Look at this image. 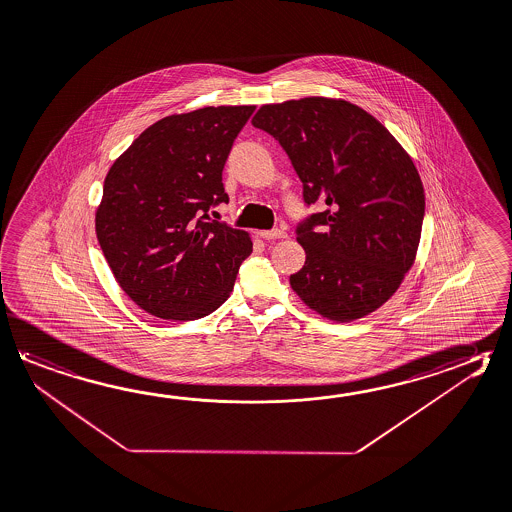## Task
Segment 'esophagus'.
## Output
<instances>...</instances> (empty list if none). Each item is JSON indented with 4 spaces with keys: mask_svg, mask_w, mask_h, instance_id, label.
<instances>
[{
    "mask_svg": "<svg viewBox=\"0 0 512 512\" xmlns=\"http://www.w3.org/2000/svg\"><path fill=\"white\" fill-rule=\"evenodd\" d=\"M261 233L262 239L275 240V239H286L288 237V233L286 231L281 230V228H275V230L268 231H259Z\"/></svg>",
    "mask_w": 512,
    "mask_h": 512,
    "instance_id": "1",
    "label": "esophagus"
}]
</instances>
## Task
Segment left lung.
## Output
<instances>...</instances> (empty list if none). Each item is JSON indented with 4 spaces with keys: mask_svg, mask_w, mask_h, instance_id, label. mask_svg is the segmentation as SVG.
<instances>
[{
    "mask_svg": "<svg viewBox=\"0 0 512 512\" xmlns=\"http://www.w3.org/2000/svg\"><path fill=\"white\" fill-rule=\"evenodd\" d=\"M251 124L279 140L319 204L297 228L304 266L293 292L335 323L376 312L397 292L418 253L425 189L412 158L365 109L308 96L262 105Z\"/></svg>",
    "mask_w": 512,
    "mask_h": 512,
    "instance_id": "left-lung-1",
    "label": "left lung"
}]
</instances>
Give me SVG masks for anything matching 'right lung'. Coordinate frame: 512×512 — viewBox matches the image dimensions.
Segmentation results:
<instances>
[{"label": "right lung", "instance_id": "right-lung-1", "mask_svg": "<svg viewBox=\"0 0 512 512\" xmlns=\"http://www.w3.org/2000/svg\"><path fill=\"white\" fill-rule=\"evenodd\" d=\"M255 105L202 107L147 127L116 158L96 208V237L127 297L167 321H193L230 297L248 231L209 219L228 202L222 169Z\"/></svg>", "mask_w": 512, "mask_h": 512}]
</instances>
